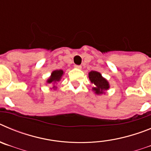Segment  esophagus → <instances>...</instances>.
Listing matches in <instances>:
<instances>
[{
    "mask_svg": "<svg viewBox=\"0 0 151 151\" xmlns=\"http://www.w3.org/2000/svg\"><path fill=\"white\" fill-rule=\"evenodd\" d=\"M74 67L76 68V69H82V66H78V65H75Z\"/></svg>",
    "mask_w": 151,
    "mask_h": 151,
    "instance_id": "1",
    "label": "esophagus"
}]
</instances>
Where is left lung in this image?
Wrapping results in <instances>:
<instances>
[{"label":"left lung","mask_w":151,"mask_h":151,"mask_svg":"<svg viewBox=\"0 0 151 151\" xmlns=\"http://www.w3.org/2000/svg\"><path fill=\"white\" fill-rule=\"evenodd\" d=\"M88 78L93 85H94L92 88V91L97 95L104 94L106 91L110 88V83L107 80L102 76L101 73L97 71H91L88 73Z\"/></svg>","instance_id":"left-lung-1"}]
</instances>
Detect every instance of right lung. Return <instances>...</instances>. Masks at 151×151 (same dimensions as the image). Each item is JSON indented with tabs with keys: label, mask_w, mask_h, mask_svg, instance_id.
I'll use <instances>...</instances> for the list:
<instances>
[{
	"label": "right lung",
	"mask_w": 151,
	"mask_h": 151,
	"mask_svg": "<svg viewBox=\"0 0 151 151\" xmlns=\"http://www.w3.org/2000/svg\"><path fill=\"white\" fill-rule=\"evenodd\" d=\"M63 74L64 72L62 69H57V70H54V71L52 72L50 76L47 80V83L51 84L53 85V87L50 89H54V90L57 89L56 85L62 79Z\"/></svg>",
	"instance_id": "add662e5"
}]
</instances>
